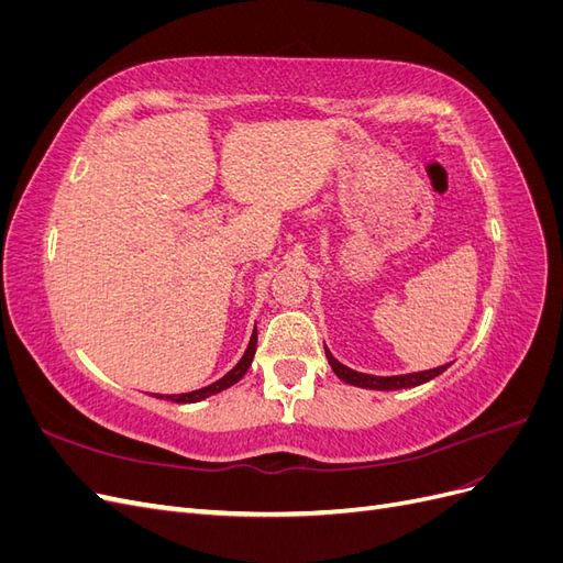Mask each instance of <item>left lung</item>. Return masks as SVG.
I'll return each mask as SVG.
<instances>
[{
  "label": "left lung",
  "instance_id": "1",
  "mask_svg": "<svg viewBox=\"0 0 563 563\" xmlns=\"http://www.w3.org/2000/svg\"><path fill=\"white\" fill-rule=\"evenodd\" d=\"M323 352H327V360H329V366L333 368L335 376L347 383V385H354V387H364V389H383V391H389V389H408V387H418L422 383H428L432 378H437L439 373H444L451 364H444V366H437V368H430V371H416V373H404V376H371V373H362V371H354L345 364H340L335 356L329 352V347L323 345Z\"/></svg>",
  "mask_w": 563,
  "mask_h": 563
}]
</instances>
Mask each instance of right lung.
<instances>
[{"instance_id":"1","label":"right lung","mask_w":563,"mask_h":563,"mask_svg":"<svg viewBox=\"0 0 563 563\" xmlns=\"http://www.w3.org/2000/svg\"><path fill=\"white\" fill-rule=\"evenodd\" d=\"M255 343H258V329L253 327V333H251L249 345H246V350H244V354H242V360L236 362L220 380H216V383H211V385H207V387L185 391V395H152V397L166 399V401H176V404H195V401H201V399H207V397H211V395H218V391H223V389L232 387L234 383H240V380L244 378V373L249 371V366H251V362H253Z\"/></svg>"}]
</instances>
